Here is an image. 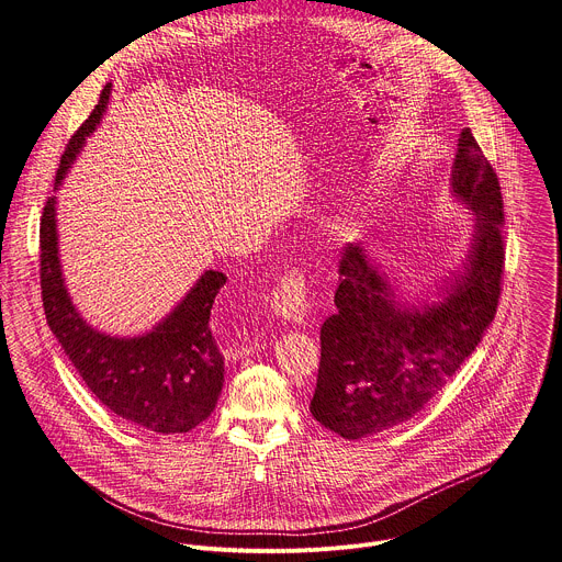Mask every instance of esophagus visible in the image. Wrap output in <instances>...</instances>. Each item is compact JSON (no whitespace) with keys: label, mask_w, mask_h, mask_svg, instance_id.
Returning a JSON list of instances; mask_svg holds the SVG:
<instances>
[{"label":"esophagus","mask_w":562,"mask_h":562,"mask_svg":"<svg viewBox=\"0 0 562 562\" xmlns=\"http://www.w3.org/2000/svg\"><path fill=\"white\" fill-rule=\"evenodd\" d=\"M273 308L280 317L291 319L295 325H304L308 319V300H306V282L300 269H291L284 273L280 286L273 293Z\"/></svg>","instance_id":"34e87169"}]
</instances>
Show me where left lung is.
<instances>
[{"instance_id": "obj_1", "label": "left lung", "mask_w": 562, "mask_h": 562, "mask_svg": "<svg viewBox=\"0 0 562 562\" xmlns=\"http://www.w3.org/2000/svg\"><path fill=\"white\" fill-rule=\"evenodd\" d=\"M451 193L475 215L462 269L438 297H400L362 243L340 260L336 313L319 329L313 418L347 440L389 431L420 414L483 340L505 269L498 178L469 128L458 137Z\"/></svg>"}]
</instances>
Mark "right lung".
I'll return each instance as SVG.
<instances>
[{"label":"right lung","mask_w":562,"mask_h":562,"mask_svg":"<svg viewBox=\"0 0 562 562\" xmlns=\"http://www.w3.org/2000/svg\"><path fill=\"white\" fill-rule=\"evenodd\" d=\"M111 98L104 87L89 120L70 137L55 176L66 178L87 137L98 128ZM55 195L48 198L42 224V302L46 323L72 367L104 407L131 425L155 434H187L204 423L217 405L224 382V356L211 331V308L226 276L204 271L178 306L150 331L117 338L93 329L75 308L61 276Z\"/></svg>","instance_id":"right-lung-1"}]
</instances>
